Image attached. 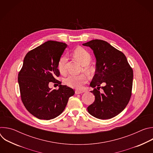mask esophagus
Returning <instances> with one entry per match:
<instances>
[{
	"instance_id": "1",
	"label": "esophagus",
	"mask_w": 153,
	"mask_h": 153,
	"mask_svg": "<svg viewBox=\"0 0 153 153\" xmlns=\"http://www.w3.org/2000/svg\"><path fill=\"white\" fill-rule=\"evenodd\" d=\"M83 93V91H79V90H76V91H75V93H76V94H82V93Z\"/></svg>"
}]
</instances>
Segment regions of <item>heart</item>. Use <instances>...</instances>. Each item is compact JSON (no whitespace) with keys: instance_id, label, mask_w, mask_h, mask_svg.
<instances>
[{"instance_id":"heart-1","label":"heart","mask_w":153,"mask_h":153,"mask_svg":"<svg viewBox=\"0 0 153 153\" xmlns=\"http://www.w3.org/2000/svg\"><path fill=\"white\" fill-rule=\"evenodd\" d=\"M73 56L83 65H85V70L90 71L91 68L89 66L92 57L90 53L85 49L78 47L73 51ZM67 62V56L63 55L60 57L57 63V68L59 72L63 74L66 71V63ZM88 80V77L85 74L74 75L71 74L65 79L64 82L67 86L76 89H80L82 86Z\"/></svg>"}]
</instances>
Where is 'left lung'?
<instances>
[{"mask_svg": "<svg viewBox=\"0 0 153 153\" xmlns=\"http://www.w3.org/2000/svg\"><path fill=\"white\" fill-rule=\"evenodd\" d=\"M90 47L96 58V74L90 83L95 100L88 108V113L100 119H111L120 113L131 96L133 71L126 56L107 42L95 39L82 44ZM104 93L99 91L100 86Z\"/></svg>", "mask_w": 153, "mask_h": 153, "instance_id": "obj_1", "label": "left lung"}]
</instances>
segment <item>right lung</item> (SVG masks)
<instances>
[{"mask_svg": "<svg viewBox=\"0 0 153 153\" xmlns=\"http://www.w3.org/2000/svg\"><path fill=\"white\" fill-rule=\"evenodd\" d=\"M67 45L49 40L30 51L18 74L21 100L34 116L43 120L53 119L65 110L74 91L61 85L56 79L60 75L57 63ZM50 82L59 84L58 90L51 91Z\"/></svg>", "mask_w": 153, "mask_h": 153, "instance_id": "right-lung-1", "label": "right lung"}]
</instances>
